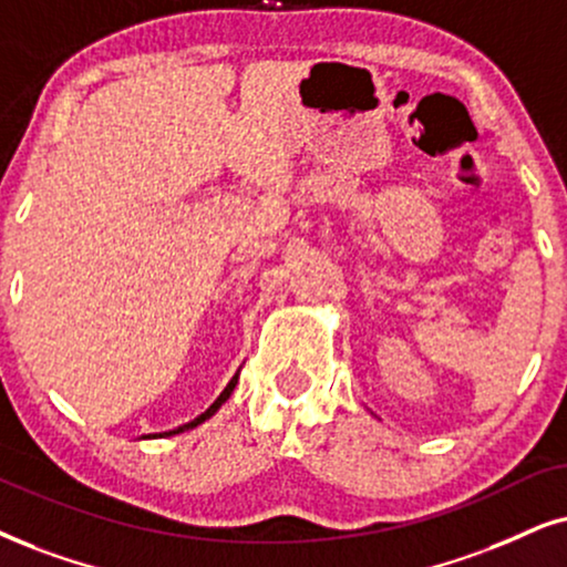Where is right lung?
Returning <instances> with one entry per match:
<instances>
[{"label":"right lung","mask_w":567,"mask_h":567,"mask_svg":"<svg viewBox=\"0 0 567 567\" xmlns=\"http://www.w3.org/2000/svg\"><path fill=\"white\" fill-rule=\"evenodd\" d=\"M238 377H240V369H238V374H235V377L230 379V382H227V386H225V390H221V392H219V398H217V400H214V403H212L209 408H206V411H204V413H200V415H196V419H193V421H188V424H183V426H177V429H169V432L143 434V440H156V436H172V434H181V432H188V429H196L198 424H204V421H206V419H212V415H214V413H217V411H219V408L227 403V400H230V395H233V390H235V384H238Z\"/></svg>","instance_id":"right-lung-1"}]
</instances>
